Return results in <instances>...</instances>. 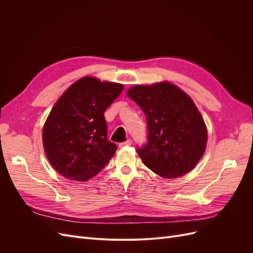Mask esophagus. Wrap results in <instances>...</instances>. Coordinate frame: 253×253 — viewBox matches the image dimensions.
Here are the masks:
<instances>
[{
    "label": "esophagus",
    "instance_id": "1",
    "mask_svg": "<svg viewBox=\"0 0 253 253\" xmlns=\"http://www.w3.org/2000/svg\"><path fill=\"white\" fill-rule=\"evenodd\" d=\"M132 144V140L131 139H127L126 141H125V142H121V143H119V147L120 148H124V147H129V145Z\"/></svg>",
    "mask_w": 253,
    "mask_h": 253
}]
</instances>
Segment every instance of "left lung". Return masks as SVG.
Returning <instances> with one entry per match:
<instances>
[{
  "mask_svg": "<svg viewBox=\"0 0 253 253\" xmlns=\"http://www.w3.org/2000/svg\"><path fill=\"white\" fill-rule=\"evenodd\" d=\"M126 95L147 117L148 143L136 150L143 164L164 178H177L192 170L208 137L192 99L170 82L135 85Z\"/></svg>",
  "mask_w": 253,
  "mask_h": 253,
  "instance_id": "left-lung-1",
  "label": "left lung"
}]
</instances>
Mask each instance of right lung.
I'll list each match as a JSON object with an SVG mask.
<instances>
[{"label": "right lung", "mask_w": 253, "mask_h": 253, "mask_svg": "<svg viewBox=\"0 0 253 253\" xmlns=\"http://www.w3.org/2000/svg\"><path fill=\"white\" fill-rule=\"evenodd\" d=\"M124 85L94 77L76 81L53 105L43 127L50 165L71 180L85 181L100 172L117 145L108 139L104 112Z\"/></svg>", "instance_id": "1"}]
</instances>
